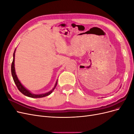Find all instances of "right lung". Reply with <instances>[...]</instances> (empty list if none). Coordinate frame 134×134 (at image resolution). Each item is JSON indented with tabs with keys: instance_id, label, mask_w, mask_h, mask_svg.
<instances>
[{
	"instance_id": "obj_1",
	"label": "right lung",
	"mask_w": 134,
	"mask_h": 134,
	"mask_svg": "<svg viewBox=\"0 0 134 134\" xmlns=\"http://www.w3.org/2000/svg\"><path fill=\"white\" fill-rule=\"evenodd\" d=\"M15 50H16V49H15L14 52L13 53V62H12V63L11 72H12V77H13L14 82L16 85V86H17V88L18 89V90L24 95H25L26 96H27L28 97H31V98H42V97H46V96H47L48 95H50V94H51V93L54 91V89L55 88V87L56 86V85H57L58 80L56 81L55 86L53 88H52V90H51L48 92L43 93V94H34V93H31L29 90H27V89L22 84V83L20 82V81L19 80L18 77L17 76V74H16L15 70V67H14V59H15Z\"/></svg>"
}]
</instances>
